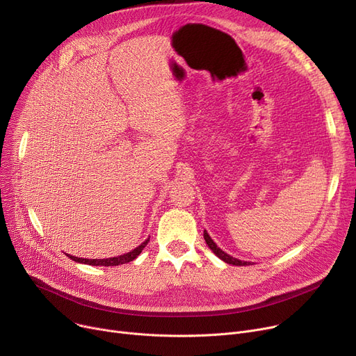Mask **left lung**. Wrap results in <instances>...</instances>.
<instances>
[{
  "label": "left lung",
  "instance_id": "1",
  "mask_svg": "<svg viewBox=\"0 0 356 356\" xmlns=\"http://www.w3.org/2000/svg\"><path fill=\"white\" fill-rule=\"evenodd\" d=\"M203 238H204V241H207V244H208V247L216 254V257H219L222 261H225V263H228V264H232V266H251V263H247V261H241V259H236V258H234V257H231V255H228L227 252H223L215 242H213V239L209 236V234L204 231L203 232Z\"/></svg>",
  "mask_w": 356,
  "mask_h": 356
}]
</instances>
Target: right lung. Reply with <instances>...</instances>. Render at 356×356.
Here are the masks:
<instances>
[{"mask_svg": "<svg viewBox=\"0 0 356 356\" xmlns=\"http://www.w3.org/2000/svg\"><path fill=\"white\" fill-rule=\"evenodd\" d=\"M148 241H149V238H147L143 244L138 245L136 250H133L131 252H127L124 255H120V257H112V258H105V259H88V258H78V257L69 255V258L76 261V263H82V264H88V266H105V267L121 266V264H127V263H129V261L136 259L141 254L144 247L148 244Z\"/></svg>", "mask_w": 356, "mask_h": 356, "instance_id": "add662e5", "label": "right lung"}]
</instances>
